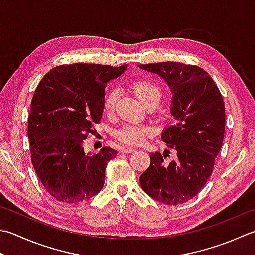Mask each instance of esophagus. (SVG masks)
Returning a JSON list of instances; mask_svg holds the SVG:
<instances>
[{
	"instance_id": "1",
	"label": "esophagus",
	"mask_w": 255,
	"mask_h": 255,
	"mask_svg": "<svg viewBox=\"0 0 255 255\" xmlns=\"http://www.w3.org/2000/svg\"><path fill=\"white\" fill-rule=\"evenodd\" d=\"M136 150H134V149H132V148H122L121 149V152L122 153H131V152H134Z\"/></svg>"
}]
</instances>
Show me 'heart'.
<instances>
[{"mask_svg":"<svg viewBox=\"0 0 255 255\" xmlns=\"http://www.w3.org/2000/svg\"><path fill=\"white\" fill-rule=\"evenodd\" d=\"M131 87L138 98L146 105L150 103L158 104L162 97L160 87L156 83L149 81V79H137V81L132 83ZM118 97L119 91L117 88H111L106 93L103 101V111L105 114L109 115L115 111V107H116V104L118 102ZM152 132L153 129L150 126L127 124L116 129L114 131V137L124 143L129 144V146H138V144H141L147 137L151 136Z\"/></svg>","mask_w":255,"mask_h":255,"instance_id":"b5f03b06","label":"heart"}]
</instances>
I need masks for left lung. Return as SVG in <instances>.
<instances>
[{
	"instance_id": "left-lung-1",
	"label": "left lung",
	"mask_w": 255,
	"mask_h": 255,
	"mask_svg": "<svg viewBox=\"0 0 255 255\" xmlns=\"http://www.w3.org/2000/svg\"><path fill=\"white\" fill-rule=\"evenodd\" d=\"M139 67L160 75L171 88L174 124L161 138L177 152L176 160L170 162L164 161L166 153L151 152L140 186L161 203H184L206 186L221 150L226 126L222 95L210 75L196 65L161 62Z\"/></svg>"
}]
</instances>
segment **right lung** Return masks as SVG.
Returning <instances> with one entry per match:
<instances>
[{"label": "right lung", "instance_id": "add662e5", "mask_svg": "<svg viewBox=\"0 0 255 255\" xmlns=\"http://www.w3.org/2000/svg\"><path fill=\"white\" fill-rule=\"evenodd\" d=\"M127 65H59L37 85L27 134L32 164L43 187L57 201L78 203L102 190L107 162L117 151L104 147L85 153L83 141L102 118L107 82Z\"/></svg>", "mask_w": 255, "mask_h": 255}]
</instances>
